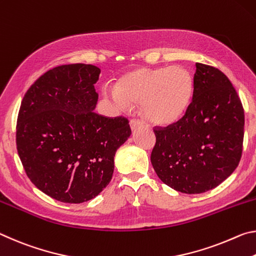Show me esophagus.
<instances>
[{"instance_id":"esophagus-1","label":"esophagus","mask_w":256,"mask_h":256,"mask_svg":"<svg viewBox=\"0 0 256 256\" xmlns=\"http://www.w3.org/2000/svg\"><path fill=\"white\" fill-rule=\"evenodd\" d=\"M143 126H144V124L140 120L132 119V120L130 121V128H132V130H136L137 128H140V127H143Z\"/></svg>"}]
</instances>
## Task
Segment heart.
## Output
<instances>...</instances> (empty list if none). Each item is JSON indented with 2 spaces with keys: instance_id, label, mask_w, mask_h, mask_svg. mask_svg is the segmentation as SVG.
I'll list each match as a JSON object with an SVG mask.
<instances>
[{
  "instance_id": "b5f03b06",
  "label": "heart",
  "mask_w": 256,
  "mask_h": 256,
  "mask_svg": "<svg viewBox=\"0 0 256 256\" xmlns=\"http://www.w3.org/2000/svg\"><path fill=\"white\" fill-rule=\"evenodd\" d=\"M194 84L190 71L182 66L142 68L128 72L116 87L104 90L120 110L140 102V111L150 122L170 124L178 121L190 106Z\"/></svg>"
}]
</instances>
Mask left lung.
Wrapping results in <instances>:
<instances>
[{"instance_id": "8db88e82", "label": "left lung", "mask_w": 256, "mask_h": 256, "mask_svg": "<svg viewBox=\"0 0 256 256\" xmlns=\"http://www.w3.org/2000/svg\"><path fill=\"white\" fill-rule=\"evenodd\" d=\"M244 108L228 77L196 64L190 106L177 122L154 129L150 162L158 177L174 190L200 194L236 169L244 140Z\"/></svg>"}]
</instances>
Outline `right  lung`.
I'll list each match as a JSON object with an SVG mask.
<instances>
[{
    "label": "right lung",
    "mask_w": 256,
    "mask_h": 256,
    "mask_svg": "<svg viewBox=\"0 0 256 256\" xmlns=\"http://www.w3.org/2000/svg\"><path fill=\"white\" fill-rule=\"evenodd\" d=\"M100 70L74 64L48 70L24 94L16 150L28 178L64 203H82L111 182L116 150L132 135L124 116L94 112Z\"/></svg>",
    "instance_id": "right-lung-1"
}]
</instances>
